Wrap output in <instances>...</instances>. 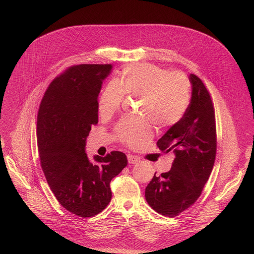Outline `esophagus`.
Instances as JSON below:
<instances>
[{
  "instance_id": "obj_1",
  "label": "esophagus",
  "mask_w": 254,
  "mask_h": 254,
  "mask_svg": "<svg viewBox=\"0 0 254 254\" xmlns=\"http://www.w3.org/2000/svg\"><path fill=\"white\" fill-rule=\"evenodd\" d=\"M127 158H128V162L130 164H136V163H138L140 161V158L138 156H136V155H133V154H128Z\"/></svg>"
}]
</instances>
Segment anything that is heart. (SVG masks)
I'll return each mask as SVG.
<instances>
[{"mask_svg":"<svg viewBox=\"0 0 254 254\" xmlns=\"http://www.w3.org/2000/svg\"><path fill=\"white\" fill-rule=\"evenodd\" d=\"M124 94L142 97L141 120L121 119L115 126L117 139L130 146H139L152 138L149 122L165 128L176 125L184 117L190 100V84L183 73L150 64L125 67L115 83H109L99 98V113L110 116L120 108Z\"/></svg>","mask_w":254,"mask_h":254,"instance_id":"b5f03b06","label":"heart"}]
</instances>
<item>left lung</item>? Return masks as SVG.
<instances>
[{"instance_id":"obj_1","label":"left lung","mask_w":254,"mask_h":254,"mask_svg":"<svg viewBox=\"0 0 254 254\" xmlns=\"http://www.w3.org/2000/svg\"><path fill=\"white\" fill-rule=\"evenodd\" d=\"M189 79L191 98L184 117L156 143L162 152L175 154L172 167L160 176L154 174L145 188L149 206L168 217L179 215L197 200L216 156V123L211 97L196 75L190 74Z\"/></svg>"}]
</instances>
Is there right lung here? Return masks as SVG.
Segmentation results:
<instances>
[{
	"instance_id": "right-lung-1",
	"label": "right lung",
	"mask_w": 254,
	"mask_h": 254,
	"mask_svg": "<svg viewBox=\"0 0 254 254\" xmlns=\"http://www.w3.org/2000/svg\"><path fill=\"white\" fill-rule=\"evenodd\" d=\"M111 64H79L49 85L37 116L41 167L58 201L79 217H93L111 200L110 181L127 165L111 151L91 161L85 152L92 125L98 124V97Z\"/></svg>"
}]
</instances>
